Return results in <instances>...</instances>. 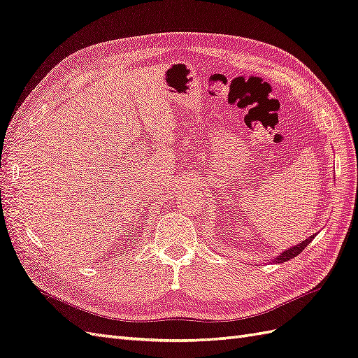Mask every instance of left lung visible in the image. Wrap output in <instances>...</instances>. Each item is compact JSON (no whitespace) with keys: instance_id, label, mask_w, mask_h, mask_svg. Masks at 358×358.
Instances as JSON below:
<instances>
[{"instance_id":"obj_1","label":"left lung","mask_w":358,"mask_h":358,"mask_svg":"<svg viewBox=\"0 0 358 358\" xmlns=\"http://www.w3.org/2000/svg\"><path fill=\"white\" fill-rule=\"evenodd\" d=\"M316 235H313V236H310V238H307V239H304L303 243H299V244H296L295 247H292V248H287V250H285L282 255H280L277 259H275V262H286V260H289V259H292V257H295V256H298L299 253H301V251L312 243L313 241V238H315Z\"/></svg>"}]
</instances>
